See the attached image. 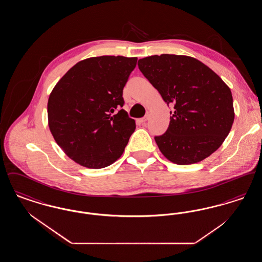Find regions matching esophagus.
Listing matches in <instances>:
<instances>
[{"label":"esophagus","mask_w":262,"mask_h":262,"mask_svg":"<svg viewBox=\"0 0 262 262\" xmlns=\"http://www.w3.org/2000/svg\"><path fill=\"white\" fill-rule=\"evenodd\" d=\"M147 120H148V116H145V117H143V118L139 119V120H138V122H139V123H141V124H144Z\"/></svg>","instance_id":"34e87169"}]
</instances>
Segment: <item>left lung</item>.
I'll return each instance as SVG.
<instances>
[{
  "mask_svg": "<svg viewBox=\"0 0 262 262\" xmlns=\"http://www.w3.org/2000/svg\"><path fill=\"white\" fill-rule=\"evenodd\" d=\"M138 69L174 107L170 124L154 137L163 155L178 165L200 162L218 149L234 123L230 88L199 60L163 54L138 60Z\"/></svg>",
  "mask_w": 262,
  "mask_h": 262,
  "instance_id": "8db88e82",
  "label": "left lung"
}]
</instances>
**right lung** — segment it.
<instances>
[{
  "instance_id": "right-lung-1",
  "label": "right lung",
  "mask_w": 262,
  "mask_h": 262,
  "mask_svg": "<svg viewBox=\"0 0 262 262\" xmlns=\"http://www.w3.org/2000/svg\"><path fill=\"white\" fill-rule=\"evenodd\" d=\"M137 58L101 56L75 64L51 92L48 121L58 145L74 161L105 168L123 154L136 128L122 107Z\"/></svg>"
}]
</instances>
